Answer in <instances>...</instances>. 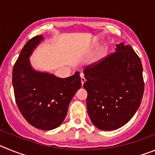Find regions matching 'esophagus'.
Segmentation results:
<instances>
[{"instance_id":"34e87169","label":"esophagus","mask_w":155,"mask_h":155,"mask_svg":"<svg viewBox=\"0 0 155 155\" xmlns=\"http://www.w3.org/2000/svg\"><path fill=\"white\" fill-rule=\"evenodd\" d=\"M85 78H84V75H83V74H81V85L83 86V84H84V83L85 82Z\"/></svg>"}]
</instances>
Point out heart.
<instances>
[{"instance_id":"heart-1","label":"heart","mask_w":155,"mask_h":155,"mask_svg":"<svg viewBox=\"0 0 155 155\" xmlns=\"http://www.w3.org/2000/svg\"><path fill=\"white\" fill-rule=\"evenodd\" d=\"M101 57H102V53H99L98 56L96 57V58H95V61H98V60H100V58H101Z\"/></svg>"}]
</instances>
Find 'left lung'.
Here are the masks:
<instances>
[{"mask_svg": "<svg viewBox=\"0 0 155 155\" xmlns=\"http://www.w3.org/2000/svg\"><path fill=\"white\" fill-rule=\"evenodd\" d=\"M91 121L102 130L120 128L131 120L144 90L141 61L130 45H116V52L84 71Z\"/></svg>", "mask_w": 155, "mask_h": 155, "instance_id": "left-lung-1", "label": "left lung"}]
</instances>
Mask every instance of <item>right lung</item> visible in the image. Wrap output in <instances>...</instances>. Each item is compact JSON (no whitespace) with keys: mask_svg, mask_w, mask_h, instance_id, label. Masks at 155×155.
Returning a JSON list of instances; mask_svg holds the SVG:
<instances>
[{"mask_svg":"<svg viewBox=\"0 0 155 155\" xmlns=\"http://www.w3.org/2000/svg\"><path fill=\"white\" fill-rule=\"evenodd\" d=\"M42 39V35H36L23 46L14 65L12 84L18 108L26 121L37 129L50 130L63 123L81 83L78 71L60 78L31 68L29 57Z\"/></svg>","mask_w":155,"mask_h":155,"instance_id":"obj_1","label":"right lung"}]
</instances>
